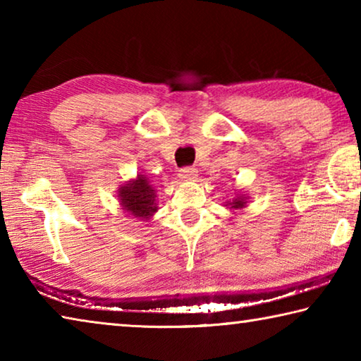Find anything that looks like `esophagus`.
I'll return each mask as SVG.
<instances>
[{"label": "esophagus", "instance_id": "obj_1", "mask_svg": "<svg viewBox=\"0 0 361 361\" xmlns=\"http://www.w3.org/2000/svg\"><path fill=\"white\" fill-rule=\"evenodd\" d=\"M178 176L183 181H194L195 178H197V170L192 169V167H185V169L180 170Z\"/></svg>", "mask_w": 361, "mask_h": 361}]
</instances>
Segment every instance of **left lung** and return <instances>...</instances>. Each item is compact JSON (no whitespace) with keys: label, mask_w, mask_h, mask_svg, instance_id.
I'll use <instances>...</instances> for the list:
<instances>
[{"label":"left lung","mask_w":361,"mask_h":361,"mask_svg":"<svg viewBox=\"0 0 361 361\" xmlns=\"http://www.w3.org/2000/svg\"><path fill=\"white\" fill-rule=\"evenodd\" d=\"M248 199H250V197H248L247 194H243L242 191H235L234 197H232V200H231V199L226 200L224 207H226V209L232 210L234 213H235V212H242V210L247 207Z\"/></svg>","instance_id":"1"}]
</instances>
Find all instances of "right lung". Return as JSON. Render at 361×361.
Wrapping results in <instances>:
<instances>
[{"mask_svg": "<svg viewBox=\"0 0 361 361\" xmlns=\"http://www.w3.org/2000/svg\"><path fill=\"white\" fill-rule=\"evenodd\" d=\"M116 197L119 200L121 209L140 221L148 223L159 210L157 191L152 188L146 175L142 173L119 185Z\"/></svg>", "mask_w": 361, "mask_h": 361, "instance_id": "1", "label": "right lung"}]
</instances>
